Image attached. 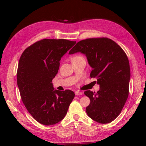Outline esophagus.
Wrapping results in <instances>:
<instances>
[{
  "instance_id": "34e87169",
  "label": "esophagus",
  "mask_w": 146,
  "mask_h": 146,
  "mask_svg": "<svg viewBox=\"0 0 146 146\" xmlns=\"http://www.w3.org/2000/svg\"><path fill=\"white\" fill-rule=\"evenodd\" d=\"M75 94H76V95H82L83 93H82V92H80V91H77L75 92Z\"/></svg>"
}]
</instances>
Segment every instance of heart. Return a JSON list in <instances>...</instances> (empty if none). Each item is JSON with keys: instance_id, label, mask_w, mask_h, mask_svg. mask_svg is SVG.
I'll list each match as a JSON object with an SVG mask.
<instances>
[{"instance_id": "obj_1", "label": "heart", "mask_w": 146, "mask_h": 146, "mask_svg": "<svg viewBox=\"0 0 146 146\" xmlns=\"http://www.w3.org/2000/svg\"><path fill=\"white\" fill-rule=\"evenodd\" d=\"M77 57H80V56H76V57H74V58H77Z\"/></svg>"}]
</instances>
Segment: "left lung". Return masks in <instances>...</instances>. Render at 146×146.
Listing matches in <instances>:
<instances>
[{
  "mask_svg": "<svg viewBox=\"0 0 146 146\" xmlns=\"http://www.w3.org/2000/svg\"><path fill=\"white\" fill-rule=\"evenodd\" d=\"M85 55L92 70L91 77L97 78L100 89L84 93L90 99L86 113L94 121L107 123L121 113L129 96L130 69L124 51L111 39L89 38L78 42L69 52Z\"/></svg>",
  "mask_w": 146,
  "mask_h": 146,
  "instance_id": "obj_1",
  "label": "left lung"
}]
</instances>
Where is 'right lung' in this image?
Returning a JSON list of instances; mask_svg holds the SVG:
<instances>
[{
  "instance_id": "1",
  "label": "right lung",
  "mask_w": 146,
  "mask_h": 146,
  "mask_svg": "<svg viewBox=\"0 0 146 146\" xmlns=\"http://www.w3.org/2000/svg\"><path fill=\"white\" fill-rule=\"evenodd\" d=\"M76 41L44 39L24 51L19 59L17 83L22 100L32 117L44 125L60 122L67 114L75 94L54 90L52 81L60 61Z\"/></svg>"
}]
</instances>
